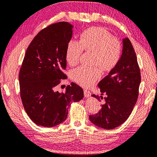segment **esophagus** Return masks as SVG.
<instances>
[{"label": "esophagus", "instance_id": "esophagus-1", "mask_svg": "<svg viewBox=\"0 0 157 157\" xmlns=\"http://www.w3.org/2000/svg\"><path fill=\"white\" fill-rule=\"evenodd\" d=\"M84 97H86V98L90 97V95H91L90 92L88 91V90H84Z\"/></svg>", "mask_w": 157, "mask_h": 157}]
</instances>
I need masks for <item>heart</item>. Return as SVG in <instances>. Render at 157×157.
I'll return each instance as SVG.
<instances>
[{"label":"heart","mask_w":157,"mask_h":157,"mask_svg":"<svg viewBox=\"0 0 157 157\" xmlns=\"http://www.w3.org/2000/svg\"><path fill=\"white\" fill-rule=\"evenodd\" d=\"M83 50L93 54V65L103 71L111 70L121 56V45L106 30L99 27L90 28L82 33L79 41L70 40L67 46L66 59L71 65L79 62ZM98 67L88 69L84 67L73 71V79L84 87H90L100 78Z\"/></svg>","instance_id":"heart-1"}]
</instances>
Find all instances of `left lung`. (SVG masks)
Returning <instances> with one entry per match:
<instances>
[{"instance_id": "obj_1", "label": "left lung", "mask_w": 157, "mask_h": 157, "mask_svg": "<svg viewBox=\"0 0 157 157\" xmlns=\"http://www.w3.org/2000/svg\"><path fill=\"white\" fill-rule=\"evenodd\" d=\"M141 75L137 56L130 40L122 39V52L117 64L110 71L98 86L101 95L92 97L105 100L97 114L89 116L92 123L107 130L123 124L129 117L137 102Z\"/></svg>"}]
</instances>
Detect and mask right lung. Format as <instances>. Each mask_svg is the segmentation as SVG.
<instances>
[{"instance_id":"1","label":"right lung","mask_w":157,"mask_h":157,"mask_svg":"<svg viewBox=\"0 0 157 157\" xmlns=\"http://www.w3.org/2000/svg\"><path fill=\"white\" fill-rule=\"evenodd\" d=\"M73 25L60 21L41 30L30 43L19 73L20 96L24 109L36 124L53 127L67 118L72 102L84 97V90L75 83L65 93L55 91L67 67L66 50L72 37Z\"/></svg>"}]
</instances>
